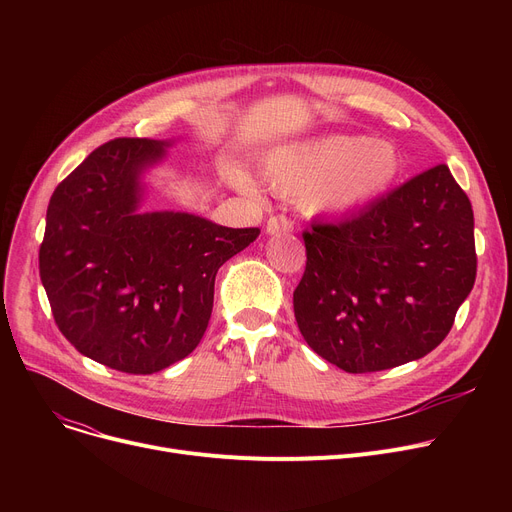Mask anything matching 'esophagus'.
Masks as SVG:
<instances>
[{
    "mask_svg": "<svg viewBox=\"0 0 512 512\" xmlns=\"http://www.w3.org/2000/svg\"><path fill=\"white\" fill-rule=\"evenodd\" d=\"M292 228H294V224H292V220L286 218V215H272V218L265 224L267 234H286V232H292Z\"/></svg>",
    "mask_w": 512,
    "mask_h": 512,
    "instance_id": "esophagus-1",
    "label": "esophagus"
}]
</instances>
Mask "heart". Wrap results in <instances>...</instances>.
Listing matches in <instances>:
<instances>
[{
  "instance_id": "heart-1",
  "label": "heart",
  "mask_w": 512,
  "mask_h": 512,
  "mask_svg": "<svg viewBox=\"0 0 512 512\" xmlns=\"http://www.w3.org/2000/svg\"><path fill=\"white\" fill-rule=\"evenodd\" d=\"M405 164L390 141L330 134L309 141L286 143L263 159V178L280 197L299 199L307 215L344 218L388 195L398 184ZM234 184L253 193L245 174Z\"/></svg>"
}]
</instances>
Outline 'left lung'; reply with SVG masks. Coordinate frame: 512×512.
<instances>
[{
	"label": "left lung",
	"mask_w": 512,
	"mask_h": 512,
	"mask_svg": "<svg viewBox=\"0 0 512 512\" xmlns=\"http://www.w3.org/2000/svg\"><path fill=\"white\" fill-rule=\"evenodd\" d=\"M303 238L294 317L313 351L346 373L432 353L475 284L471 201L444 164Z\"/></svg>",
	"instance_id": "left-lung-1"
}]
</instances>
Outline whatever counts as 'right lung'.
Masks as SVG:
<instances>
[{
  "instance_id": "right-lung-1",
  "label": "right lung",
  "mask_w": 512,
  "mask_h": 512,
  "mask_svg": "<svg viewBox=\"0 0 512 512\" xmlns=\"http://www.w3.org/2000/svg\"><path fill=\"white\" fill-rule=\"evenodd\" d=\"M172 141L116 139L53 191L39 274L60 332L105 367L147 375L201 342L220 267L259 228L195 213L143 211L145 172Z\"/></svg>"
}]
</instances>
